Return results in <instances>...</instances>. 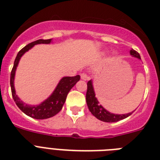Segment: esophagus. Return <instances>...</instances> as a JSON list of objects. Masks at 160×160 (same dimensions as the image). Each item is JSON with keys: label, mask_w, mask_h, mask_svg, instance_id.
<instances>
[{"label": "esophagus", "mask_w": 160, "mask_h": 160, "mask_svg": "<svg viewBox=\"0 0 160 160\" xmlns=\"http://www.w3.org/2000/svg\"><path fill=\"white\" fill-rule=\"evenodd\" d=\"M80 77H81V80H88V78H89L85 73L81 74V75H80Z\"/></svg>", "instance_id": "esophagus-1"}]
</instances>
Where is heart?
<instances>
[{"label":"heart","instance_id":"heart-1","mask_svg":"<svg viewBox=\"0 0 160 160\" xmlns=\"http://www.w3.org/2000/svg\"><path fill=\"white\" fill-rule=\"evenodd\" d=\"M114 55H116V53H114Z\"/></svg>","mask_w":160,"mask_h":160}]
</instances>
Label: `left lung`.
<instances>
[{"label":"left lung","mask_w":160,"mask_h":160,"mask_svg":"<svg viewBox=\"0 0 160 160\" xmlns=\"http://www.w3.org/2000/svg\"><path fill=\"white\" fill-rule=\"evenodd\" d=\"M130 54L136 58L141 59V56L137 52L132 49L130 51ZM86 102L89 108V110L90 111L93 116L98 120L105 122H116L118 121L125 119L130 115H132V112H129L127 114H115L112 113L108 110H106L102 105L99 104L98 99L95 97V92L93 89V81L90 80L87 83V92H86Z\"/></svg>","instance_id":"obj_1"}]
</instances>
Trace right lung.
I'll use <instances>...</instances> for the list:
<instances>
[{"label": "right lung", "instance_id": "1", "mask_svg": "<svg viewBox=\"0 0 160 160\" xmlns=\"http://www.w3.org/2000/svg\"><path fill=\"white\" fill-rule=\"evenodd\" d=\"M52 38L46 40L38 39L26 45L24 48H22L17 54L15 62H14V67H13L11 73H10V87H11V93H12L14 101L15 102L18 108L24 113H25L27 116L35 118V119H47V118H52V117L55 116L56 114H58L62 110L70 90L73 88L74 85L80 79V76L79 75L76 76H65V77L62 78L52 93L38 105L27 104L18 97L15 93L14 81H15V71H16L19 60L26 52L30 50L34 45L41 43L49 44L52 42Z\"/></svg>", "mask_w": 160, "mask_h": 160}]
</instances>
